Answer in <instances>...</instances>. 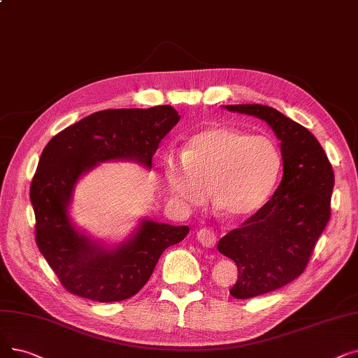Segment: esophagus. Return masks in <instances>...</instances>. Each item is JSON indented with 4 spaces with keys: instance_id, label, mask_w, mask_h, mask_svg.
<instances>
[{
    "instance_id": "obj_1",
    "label": "esophagus",
    "mask_w": 358,
    "mask_h": 358,
    "mask_svg": "<svg viewBox=\"0 0 358 358\" xmlns=\"http://www.w3.org/2000/svg\"><path fill=\"white\" fill-rule=\"evenodd\" d=\"M197 240H199V243H200L201 245H205V247H213L215 243H216V234H215V232H213L212 229L203 228V229L197 231Z\"/></svg>"
}]
</instances>
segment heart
I'll return each mask as SVG.
<instances>
[{"label": "heart", "instance_id": "b5f03b06", "mask_svg": "<svg viewBox=\"0 0 358 358\" xmlns=\"http://www.w3.org/2000/svg\"><path fill=\"white\" fill-rule=\"evenodd\" d=\"M282 153L273 138L212 127L189 138L184 155L169 153L164 176L169 193L185 208L203 205L209 187L229 216L253 215L275 190Z\"/></svg>", "mask_w": 358, "mask_h": 358}]
</instances>
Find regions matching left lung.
Returning <instances> with one entry per match:
<instances>
[{"label": "left lung", "mask_w": 358, "mask_h": 358, "mask_svg": "<svg viewBox=\"0 0 358 358\" xmlns=\"http://www.w3.org/2000/svg\"><path fill=\"white\" fill-rule=\"evenodd\" d=\"M225 108L266 121L281 141L284 165L271 200L217 243V250L238 269L229 294L244 300L281 288L304 272L331 220L335 177L317 138L301 124L266 105Z\"/></svg>", "instance_id": "left-lung-1"}]
</instances>
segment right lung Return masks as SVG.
Instances as JSON below:
<instances>
[{
  "mask_svg": "<svg viewBox=\"0 0 358 358\" xmlns=\"http://www.w3.org/2000/svg\"><path fill=\"white\" fill-rule=\"evenodd\" d=\"M178 121L171 105L105 110L59 131L45 146L30 184L35 238L69 292L99 303L130 299L149 281L165 248L189 234L185 225L143 220L130 238L105 248L80 234L69 217L74 185L83 174L114 159L152 168L161 141Z\"/></svg>",
  "mask_w": 358,
  "mask_h": 358,
  "instance_id": "right-lung-1",
  "label": "right lung"
}]
</instances>
